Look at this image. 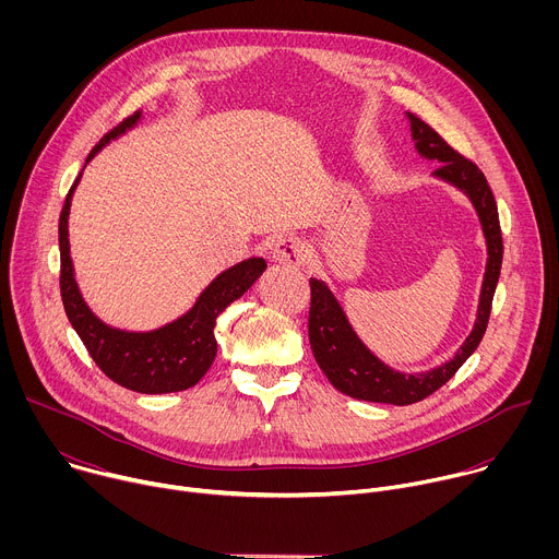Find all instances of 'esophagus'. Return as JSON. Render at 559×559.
<instances>
[{
  "label": "esophagus",
  "mask_w": 559,
  "mask_h": 559,
  "mask_svg": "<svg viewBox=\"0 0 559 559\" xmlns=\"http://www.w3.org/2000/svg\"><path fill=\"white\" fill-rule=\"evenodd\" d=\"M305 243L296 236H278L272 243V261L278 265H298L305 259Z\"/></svg>",
  "instance_id": "esophagus-1"
}]
</instances>
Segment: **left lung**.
I'll return each mask as SVG.
<instances>
[{"instance_id": "left-lung-1", "label": "left lung", "mask_w": 559, "mask_h": 559, "mask_svg": "<svg viewBox=\"0 0 559 559\" xmlns=\"http://www.w3.org/2000/svg\"><path fill=\"white\" fill-rule=\"evenodd\" d=\"M407 121L412 128V141L416 152L429 162H438V170L433 173L436 179L457 188L473 205L477 221H480L483 236L487 243V265L480 287V298H477L475 323L471 334L451 356V360L427 369V371H397L380 360L356 334L349 318L330 289L325 281L309 278L311 285V307H309V345L318 367L323 369L328 380L343 393L358 397L367 403H384V405H414L425 401L436 389H440L453 373L466 362V358L480 345L491 302L496 294V285L500 278L502 267V231L498 218V205L493 192L485 179V175L477 170L464 156H460L447 141L429 128L423 119L407 112Z\"/></svg>"}]
</instances>
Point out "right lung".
<instances>
[{
  "mask_svg": "<svg viewBox=\"0 0 559 559\" xmlns=\"http://www.w3.org/2000/svg\"><path fill=\"white\" fill-rule=\"evenodd\" d=\"M143 112H134L119 128L108 132L88 154L86 166L112 141L139 126ZM84 166V168H86ZM79 173L59 216V254H61V298L72 330L82 338L99 369L117 384L139 393H173L194 386L216 356L214 325L216 316L236 298H241L265 272L263 257H250L223 270L194 300V305L175 321L154 330H121L108 325L86 302L79 289L70 257L68 218L74 190L82 181Z\"/></svg>",
  "mask_w": 559,
  "mask_h": 559,
  "instance_id": "1",
  "label": "right lung"
}]
</instances>
